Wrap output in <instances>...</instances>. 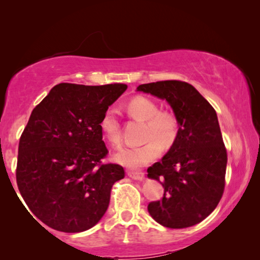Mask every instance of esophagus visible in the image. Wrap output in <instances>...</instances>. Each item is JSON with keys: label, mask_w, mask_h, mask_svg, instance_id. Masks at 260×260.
I'll use <instances>...</instances> for the list:
<instances>
[{"label": "esophagus", "mask_w": 260, "mask_h": 260, "mask_svg": "<svg viewBox=\"0 0 260 260\" xmlns=\"http://www.w3.org/2000/svg\"><path fill=\"white\" fill-rule=\"evenodd\" d=\"M127 175L134 180H143L144 173L141 171H127Z\"/></svg>", "instance_id": "34e87169"}]
</instances>
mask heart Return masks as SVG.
Segmentation results:
<instances>
[{
	"instance_id": "1",
	"label": "heart",
	"mask_w": 260,
	"mask_h": 260,
	"mask_svg": "<svg viewBox=\"0 0 260 260\" xmlns=\"http://www.w3.org/2000/svg\"><path fill=\"white\" fill-rule=\"evenodd\" d=\"M127 111L135 119L146 121L143 141L139 147H124L114 155V159L121 165L142 167L160 156L162 148L170 149L177 142L180 124L177 114L170 110H159V105L146 96H136L127 104ZM100 129L105 141L114 148L121 144V131L117 113L108 109L100 120Z\"/></svg>"
}]
</instances>
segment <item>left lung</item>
<instances>
[{"label": "left lung", "mask_w": 260, "mask_h": 260, "mask_svg": "<svg viewBox=\"0 0 260 260\" xmlns=\"http://www.w3.org/2000/svg\"><path fill=\"white\" fill-rule=\"evenodd\" d=\"M138 90L166 100L180 124L177 142L148 169V178L164 187L149 213L167 228L196 225L217 208L225 189L227 151L215 110L184 81L144 83Z\"/></svg>", "instance_id": "left-lung-1"}]
</instances>
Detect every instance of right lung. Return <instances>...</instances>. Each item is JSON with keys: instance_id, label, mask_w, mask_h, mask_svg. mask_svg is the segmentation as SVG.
I'll return each mask as SVG.
<instances>
[{"instance_id": "add662e5", "label": "right lung", "mask_w": 260, "mask_h": 260, "mask_svg": "<svg viewBox=\"0 0 260 260\" xmlns=\"http://www.w3.org/2000/svg\"><path fill=\"white\" fill-rule=\"evenodd\" d=\"M126 89L59 83L30 113L19 140L17 186L30 212L52 230L87 231L108 210L125 171L102 162L109 151L100 120Z\"/></svg>"}]
</instances>
